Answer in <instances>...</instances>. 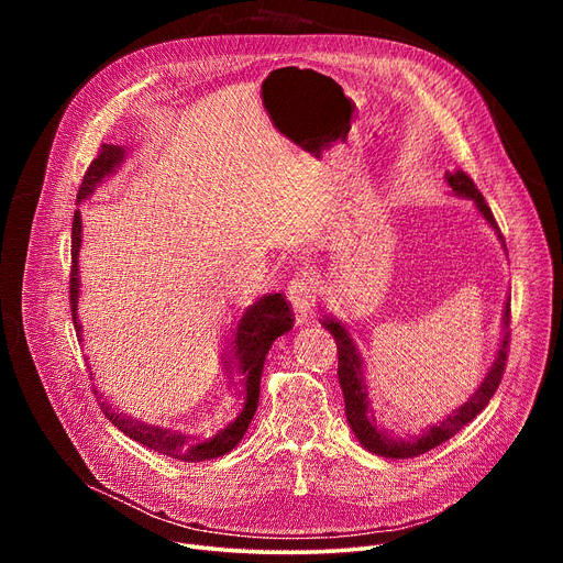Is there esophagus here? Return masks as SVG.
<instances>
[{"instance_id": "obj_1", "label": "esophagus", "mask_w": 563, "mask_h": 563, "mask_svg": "<svg viewBox=\"0 0 563 563\" xmlns=\"http://www.w3.org/2000/svg\"><path fill=\"white\" fill-rule=\"evenodd\" d=\"M314 291H317V278H314L312 269L303 266V269L294 272V276L287 283V297L291 301L294 312H297V317L301 321L310 314V310L314 306Z\"/></svg>"}]
</instances>
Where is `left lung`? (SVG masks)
<instances>
[{"label": "left lung", "mask_w": 563, "mask_h": 563, "mask_svg": "<svg viewBox=\"0 0 563 563\" xmlns=\"http://www.w3.org/2000/svg\"><path fill=\"white\" fill-rule=\"evenodd\" d=\"M448 185L452 187V191H456L459 196L472 198L477 205V210L484 214V219L490 223V228H497V221L490 212L488 202L484 200L482 191L477 189V185L472 183V177L465 170H454L448 173ZM499 240H505V236L499 234ZM509 319H511V308L507 303L505 310V335H501L499 349H497V356L495 363L490 365L484 383L479 386V390L472 395L459 410H454L448 420H442L440 424L431 427L424 435H420L418 440H395L388 433H383L380 429L374 427V416H372V406L367 401V388L363 383V361H361V353L353 344L349 331L342 327L340 321H335L333 317H327L321 323L323 329H327L338 344V376H340V386H342V395H344V408H346V422L361 440V445L378 456H386V459H412V456H420L433 448H438L440 442L450 440L456 431H461L467 422L475 420L479 412L488 406L490 397L497 393V386L501 376H505L507 369V358H509V342H511V331H509Z\"/></svg>", "instance_id": "obj_1"}]
</instances>
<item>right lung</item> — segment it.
<instances>
[{
    "instance_id": "add662e5",
    "label": "right lung",
    "mask_w": 563,
    "mask_h": 563,
    "mask_svg": "<svg viewBox=\"0 0 563 563\" xmlns=\"http://www.w3.org/2000/svg\"><path fill=\"white\" fill-rule=\"evenodd\" d=\"M125 157V145H100V153L96 155V159L88 166V170L84 173V180L79 185L77 191V202H81L84 198H88L93 194V189L104 180V175H109L118 164L123 162ZM79 246H81V217L79 210L75 212L73 219V262H70V312H73V323L77 338L81 340V323L77 319V301H79V269H77V255H79ZM294 327V312L289 308V301L283 297V294H269V297L260 299L255 306H251L240 323H236V333H234V367L244 378V408L240 416L232 424H228L223 431H219L212 440L198 442V445H189L187 435L175 433L170 429H162V427H151L139 420H130L123 412L113 410L107 401L100 404L102 412L109 418V422L113 427L121 429L125 435H130L132 440H136L139 445L155 450L159 454L173 456L177 461H207V459H217L228 454L236 442H240L255 416L257 410V399H260V376H262V367H264V358L269 353L272 344L276 338H280L283 333H287ZM228 363V361H225ZM228 372H234L232 365L225 367ZM98 395V390H96ZM102 399V395H100Z\"/></svg>"
}]
</instances>
